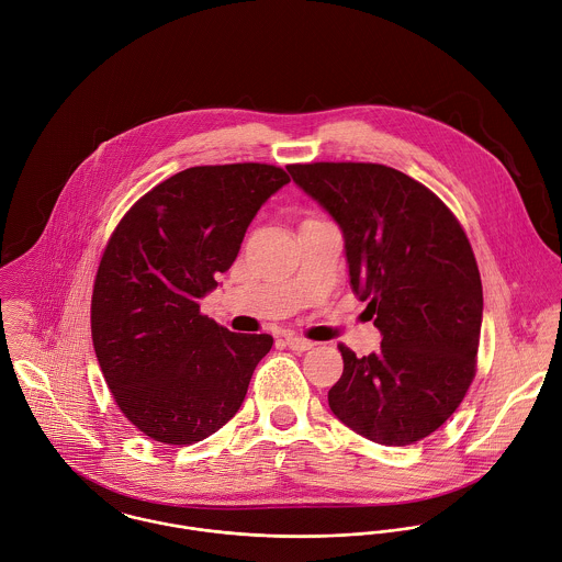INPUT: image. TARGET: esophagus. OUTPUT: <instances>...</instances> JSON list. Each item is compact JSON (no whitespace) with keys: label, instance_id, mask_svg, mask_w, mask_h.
Returning a JSON list of instances; mask_svg holds the SVG:
<instances>
[{"label":"esophagus","instance_id":"esophagus-1","mask_svg":"<svg viewBox=\"0 0 562 562\" xmlns=\"http://www.w3.org/2000/svg\"><path fill=\"white\" fill-rule=\"evenodd\" d=\"M284 342H286V347L293 349V351H308V349L315 347L313 340L302 337H284Z\"/></svg>","mask_w":562,"mask_h":562}]
</instances>
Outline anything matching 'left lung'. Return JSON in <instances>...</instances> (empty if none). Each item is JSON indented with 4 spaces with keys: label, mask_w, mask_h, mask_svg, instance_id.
Here are the masks:
<instances>
[{
    "label": "left lung",
    "mask_w": 562,
    "mask_h": 562,
    "mask_svg": "<svg viewBox=\"0 0 562 562\" xmlns=\"http://www.w3.org/2000/svg\"><path fill=\"white\" fill-rule=\"evenodd\" d=\"M345 238L349 282L382 335L378 353L338 345L330 411L380 446H411L441 428L473 375L482 282L464 229L411 176L373 162L286 167Z\"/></svg>",
    "instance_id": "obj_1"
}]
</instances>
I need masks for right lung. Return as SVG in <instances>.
<instances>
[{
	"label": "right lung",
	"instance_id": "obj_1",
	"mask_svg": "<svg viewBox=\"0 0 562 562\" xmlns=\"http://www.w3.org/2000/svg\"><path fill=\"white\" fill-rule=\"evenodd\" d=\"M291 178L260 162L191 167L145 193L114 227L91 300V335L121 413L149 439L191 446L240 408L269 335L200 313L247 225Z\"/></svg>",
	"mask_w": 562,
	"mask_h": 562
}]
</instances>
